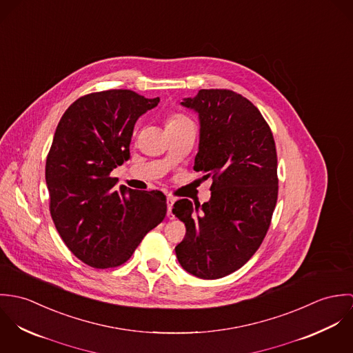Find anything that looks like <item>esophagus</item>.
Wrapping results in <instances>:
<instances>
[{"mask_svg":"<svg viewBox=\"0 0 353 353\" xmlns=\"http://www.w3.org/2000/svg\"><path fill=\"white\" fill-rule=\"evenodd\" d=\"M174 202H175V200H174V199H171V197H168V199L165 200V203H167V216H168L170 219H174V214H172V206H174Z\"/></svg>","mask_w":353,"mask_h":353,"instance_id":"obj_1","label":"esophagus"}]
</instances>
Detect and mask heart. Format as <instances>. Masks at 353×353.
<instances>
[{"instance_id":"b5f03b06","label":"heart","mask_w":353,"mask_h":353,"mask_svg":"<svg viewBox=\"0 0 353 353\" xmlns=\"http://www.w3.org/2000/svg\"><path fill=\"white\" fill-rule=\"evenodd\" d=\"M192 121L188 118V117H185V115H182V114H174V115H171V117H168L167 118V121H165V128H170V126H179V125H185V123H190Z\"/></svg>"}]
</instances>
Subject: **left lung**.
Instances as JSON below:
<instances>
[{
  "mask_svg": "<svg viewBox=\"0 0 353 353\" xmlns=\"http://www.w3.org/2000/svg\"><path fill=\"white\" fill-rule=\"evenodd\" d=\"M181 105L199 115L194 170L212 178L210 199L174 203L186 235L175 248L190 274L214 280L241 269L261 246L277 201L273 134L258 108L228 90H201Z\"/></svg>",
  "mask_w": 353,
  "mask_h": 353,
  "instance_id": "1",
  "label": "left lung"
}]
</instances>
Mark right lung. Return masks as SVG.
Here are the masks:
<instances>
[{
  "label": "right lung",
  "mask_w": 353,
  "mask_h": 353,
  "mask_svg": "<svg viewBox=\"0 0 353 353\" xmlns=\"http://www.w3.org/2000/svg\"><path fill=\"white\" fill-rule=\"evenodd\" d=\"M129 90L85 95L62 115L46 160V185L55 228L84 263L126 262L167 213L161 192H139L110 174L130 159L137 119L157 105Z\"/></svg>",
  "instance_id": "right-lung-1"
}]
</instances>
